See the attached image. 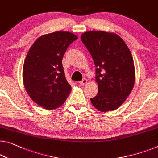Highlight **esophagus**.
Returning a JSON list of instances; mask_svg holds the SVG:
<instances>
[{
  "label": "esophagus",
  "mask_w": 158,
  "mask_h": 158,
  "mask_svg": "<svg viewBox=\"0 0 158 158\" xmlns=\"http://www.w3.org/2000/svg\"><path fill=\"white\" fill-rule=\"evenodd\" d=\"M79 84H80V85H81V86L86 85V84H87V80L86 79H84L83 80H82V81L79 82Z\"/></svg>",
  "instance_id": "1"
}]
</instances>
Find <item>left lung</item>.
<instances>
[{
  "mask_svg": "<svg viewBox=\"0 0 158 158\" xmlns=\"http://www.w3.org/2000/svg\"><path fill=\"white\" fill-rule=\"evenodd\" d=\"M81 41L92 56L98 91L91 102L96 109H117L129 96L135 83V67L128 46L118 35L104 31H89Z\"/></svg>",
  "mask_w": 158,
  "mask_h": 158,
  "instance_id": "1",
  "label": "left lung"
}]
</instances>
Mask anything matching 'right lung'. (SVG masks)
I'll return each mask as SVG.
<instances>
[{
    "instance_id": "right-lung-1",
    "label": "right lung",
    "mask_w": 158,
    "mask_h": 158,
    "mask_svg": "<svg viewBox=\"0 0 158 158\" xmlns=\"http://www.w3.org/2000/svg\"><path fill=\"white\" fill-rule=\"evenodd\" d=\"M77 39L72 32H55L40 37L28 51L23 64V84L32 101L44 109H57L72 90L62 58L69 44Z\"/></svg>"
}]
</instances>
